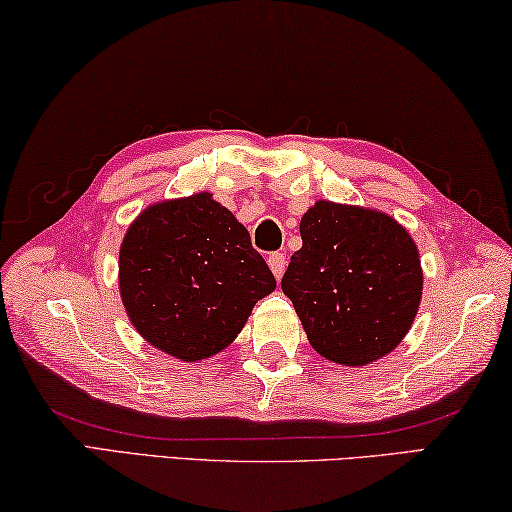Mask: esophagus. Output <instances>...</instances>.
<instances>
[{"instance_id":"1","label":"esophagus","mask_w":512,"mask_h":512,"mask_svg":"<svg viewBox=\"0 0 512 512\" xmlns=\"http://www.w3.org/2000/svg\"><path fill=\"white\" fill-rule=\"evenodd\" d=\"M267 263H270V270H272V274L276 276V279H281L283 272H286V265H288L286 256H283L281 251H272L270 258H267Z\"/></svg>"}]
</instances>
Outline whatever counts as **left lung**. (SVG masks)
Masks as SVG:
<instances>
[{"label": "left lung", "instance_id": "left-lung-1", "mask_svg": "<svg viewBox=\"0 0 512 512\" xmlns=\"http://www.w3.org/2000/svg\"><path fill=\"white\" fill-rule=\"evenodd\" d=\"M281 288L313 349L340 365L390 354L415 320L422 267L404 226L379 211L317 201Z\"/></svg>", "mask_w": 512, "mask_h": 512}]
</instances>
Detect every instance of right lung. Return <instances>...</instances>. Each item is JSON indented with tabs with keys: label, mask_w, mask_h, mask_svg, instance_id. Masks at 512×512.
I'll list each match as a JSON object with an SVG mask.
<instances>
[{
	"label": "right lung",
	"mask_w": 512,
	"mask_h": 512,
	"mask_svg": "<svg viewBox=\"0 0 512 512\" xmlns=\"http://www.w3.org/2000/svg\"><path fill=\"white\" fill-rule=\"evenodd\" d=\"M274 274L211 192L142 211L120 249V292L149 345L201 360L236 340Z\"/></svg>",
	"instance_id": "right-lung-1"
}]
</instances>
